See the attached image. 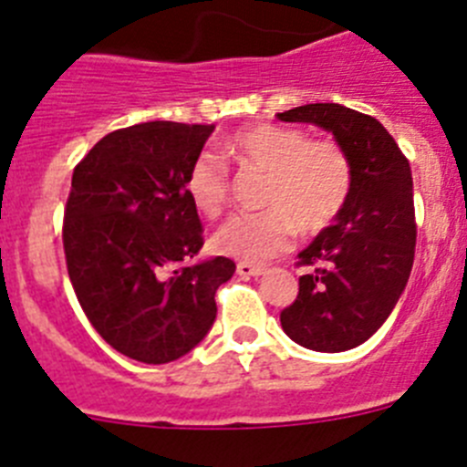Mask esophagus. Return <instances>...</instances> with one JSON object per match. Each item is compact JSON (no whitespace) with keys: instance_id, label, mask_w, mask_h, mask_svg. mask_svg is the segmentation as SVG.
Masks as SVG:
<instances>
[{"instance_id":"34e87169","label":"esophagus","mask_w":467,"mask_h":467,"mask_svg":"<svg viewBox=\"0 0 467 467\" xmlns=\"http://www.w3.org/2000/svg\"><path fill=\"white\" fill-rule=\"evenodd\" d=\"M236 271L241 278H254V275L264 274V266H259V264H250V262H238Z\"/></svg>"}]
</instances>
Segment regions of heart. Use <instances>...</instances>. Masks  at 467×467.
Returning <instances> with one entry per match:
<instances>
[{
    "mask_svg": "<svg viewBox=\"0 0 467 467\" xmlns=\"http://www.w3.org/2000/svg\"><path fill=\"white\" fill-rule=\"evenodd\" d=\"M238 166L266 175L259 213H238L214 234L222 254L241 262H266L290 250L296 229L313 236L327 229L353 184V166L334 138H308L301 128L254 123L224 142ZM229 171L217 154L203 151L187 172V193L205 217H220L229 203Z\"/></svg>",
    "mask_w": 467,
    "mask_h": 467,
    "instance_id": "obj_1",
    "label": "heart"
}]
</instances>
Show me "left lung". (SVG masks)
<instances>
[{
  "instance_id": "8db88e82",
  "label": "left lung",
  "mask_w": 467,
  "mask_h": 467,
  "mask_svg": "<svg viewBox=\"0 0 467 467\" xmlns=\"http://www.w3.org/2000/svg\"><path fill=\"white\" fill-rule=\"evenodd\" d=\"M280 121L325 128L344 144L353 184L334 224L299 253V295L280 311L292 341L320 353L360 346L386 323L410 280L416 250L414 182L393 135L369 114L316 102Z\"/></svg>"
}]
</instances>
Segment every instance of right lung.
Wrapping results in <instances>:
<instances>
[{
  "mask_svg": "<svg viewBox=\"0 0 467 467\" xmlns=\"http://www.w3.org/2000/svg\"><path fill=\"white\" fill-rule=\"evenodd\" d=\"M214 126L150 121L105 135L77 163L63 220L74 295L114 350L147 365L182 358L217 316L236 264L192 266L203 226L187 172Z\"/></svg>",
  "mask_w": 467,
  "mask_h": 467,
  "instance_id": "obj_1",
  "label": "right lung"
}]
</instances>
